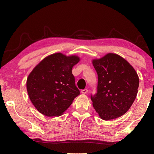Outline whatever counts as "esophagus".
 Segmentation results:
<instances>
[{
  "instance_id": "34e87169",
  "label": "esophagus",
  "mask_w": 154,
  "mask_h": 154,
  "mask_svg": "<svg viewBox=\"0 0 154 154\" xmlns=\"http://www.w3.org/2000/svg\"><path fill=\"white\" fill-rule=\"evenodd\" d=\"M88 92V90L87 89H84V90H82L81 91V93L83 94H87Z\"/></svg>"
}]
</instances>
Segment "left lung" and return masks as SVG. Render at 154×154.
<instances>
[{"label":"left lung","instance_id":"8db88e82","mask_svg":"<svg viewBox=\"0 0 154 154\" xmlns=\"http://www.w3.org/2000/svg\"><path fill=\"white\" fill-rule=\"evenodd\" d=\"M92 62L98 74L97 93L91 96L94 108L103 120L119 118L129 110L137 97V72L116 54L109 53Z\"/></svg>","mask_w":154,"mask_h":154}]
</instances>
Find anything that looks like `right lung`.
<instances>
[{"label": "right lung", "instance_id": "right-lung-1", "mask_svg": "<svg viewBox=\"0 0 154 154\" xmlns=\"http://www.w3.org/2000/svg\"><path fill=\"white\" fill-rule=\"evenodd\" d=\"M80 61L77 55L55 53L43 58L26 81L28 96L38 112L48 117L62 116L78 95L72 69Z\"/></svg>", "mask_w": 154, "mask_h": 154}]
</instances>
